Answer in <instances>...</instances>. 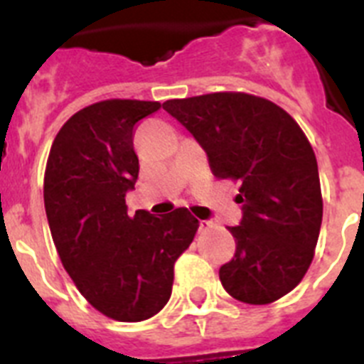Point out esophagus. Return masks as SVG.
<instances>
[{
  "label": "esophagus",
  "instance_id": "obj_1",
  "mask_svg": "<svg viewBox=\"0 0 364 364\" xmlns=\"http://www.w3.org/2000/svg\"><path fill=\"white\" fill-rule=\"evenodd\" d=\"M211 226H213V222H211V220H200V222H198V231L205 233V231L210 230Z\"/></svg>",
  "mask_w": 364,
  "mask_h": 364
}]
</instances>
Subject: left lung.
Instances as JSON below:
<instances>
[{
    "instance_id": "1",
    "label": "left lung",
    "mask_w": 364,
    "mask_h": 364,
    "mask_svg": "<svg viewBox=\"0 0 364 364\" xmlns=\"http://www.w3.org/2000/svg\"><path fill=\"white\" fill-rule=\"evenodd\" d=\"M166 109L208 154L217 178L240 182L237 250L220 266L224 290L247 304L290 294L314 259L323 222L317 160L297 122L273 102L244 92L167 100Z\"/></svg>"
}]
</instances>
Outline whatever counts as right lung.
Instances as JSON below:
<instances>
[{
	"label": "right lung",
	"instance_id": "obj_1",
	"mask_svg": "<svg viewBox=\"0 0 364 364\" xmlns=\"http://www.w3.org/2000/svg\"><path fill=\"white\" fill-rule=\"evenodd\" d=\"M159 109L140 100L82 109L56 134L45 169V213L63 268L96 310L122 323L166 306L175 260L198 230L186 208L162 217L127 211L140 169L134 125Z\"/></svg>",
	"mask_w": 364,
	"mask_h": 364
}]
</instances>
